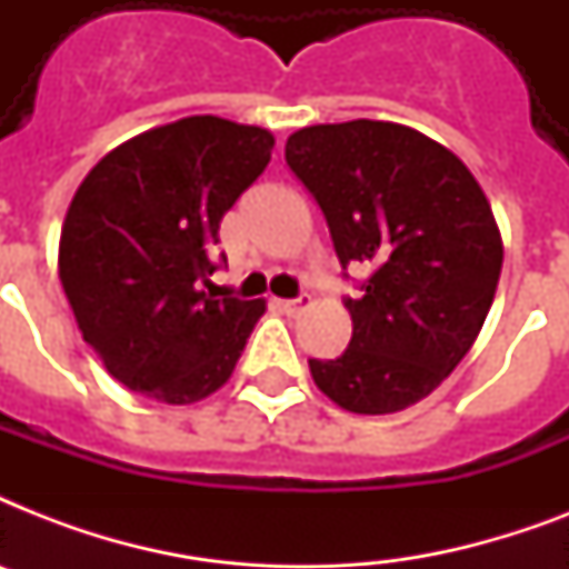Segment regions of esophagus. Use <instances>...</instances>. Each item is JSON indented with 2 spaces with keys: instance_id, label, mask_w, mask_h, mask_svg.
Wrapping results in <instances>:
<instances>
[{
  "instance_id": "obj_1",
  "label": "esophagus",
  "mask_w": 569,
  "mask_h": 569,
  "mask_svg": "<svg viewBox=\"0 0 569 569\" xmlns=\"http://www.w3.org/2000/svg\"><path fill=\"white\" fill-rule=\"evenodd\" d=\"M307 303H310V298H307V295H301V298H280V301H277V307H280L283 312H289V316H295V312H301Z\"/></svg>"
}]
</instances>
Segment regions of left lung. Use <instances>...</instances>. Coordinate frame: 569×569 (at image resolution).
Masks as SVG:
<instances>
[{
    "instance_id": "1",
    "label": "left lung",
    "mask_w": 569,
    "mask_h": 569,
    "mask_svg": "<svg viewBox=\"0 0 569 569\" xmlns=\"http://www.w3.org/2000/svg\"><path fill=\"white\" fill-rule=\"evenodd\" d=\"M286 164L316 197L342 271H369L346 295L348 348L310 360L316 387L351 413L416 405L467 357L493 303L502 236L485 191L451 150L387 120L298 129Z\"/></svg>"
}]
</instances>
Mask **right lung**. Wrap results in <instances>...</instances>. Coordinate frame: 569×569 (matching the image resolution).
<instances>
[{
    "label": "right lung",
    "mask_w": 569,
    "mask_h": 569,
    "mask_svg": "<svg viewBox=\"0 0 569 569\" xmlns=\"http://www.w3.org/2000/svg\"><path fill=\"white\" fill-rule=\"evenodd\" d=\"M268 129L200 114L97 162L61 227L58 277L84 342L132 392L191 405L223 387L266 301L200 292L223 212L271 162Z\"/></svg>",
    "instance_id": "right-lung-1"
}]
</instances>
